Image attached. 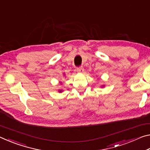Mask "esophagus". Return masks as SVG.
<instances>
[{
  "label": "esophagus",
  "mask_w": 150,
  "mask_h": 150,
  "mask_svg": "<svg viewBox=\"0 0 150 150\" xmlns=\"http://www.w3.org/2000/svg\"><path fill=\"white\" fill-rule=\"evenodd\" d=\"M77 72H80V73H83V71H84V69H83V67H82V66H80V67H77Z\"/></svg>",
  "instance_id": "1"
}]
</instances>
